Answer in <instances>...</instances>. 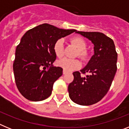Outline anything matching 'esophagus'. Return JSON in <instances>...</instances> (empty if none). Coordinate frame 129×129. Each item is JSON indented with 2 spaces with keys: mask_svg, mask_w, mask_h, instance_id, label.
Masks as SVG:
<instances>
[{
  "mask_svg": "<svg viewBox=\"0 0 129 129\" xmlns=\"http://www.w3.org/2000/svg\"><path fill=\"white\" fill-rule=\"evenodd\" d=\"M67 73V72L66 71V70H63V71H62V74H66Z\"/></svg>",
  "mask_w": 129,
  "mask_h": 129,
  "instance_id": "1",
  "label": "esophagus"
}]
</instances>
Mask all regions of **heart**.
Listing matches in <instances>:
<instances>
[{"mask_svg":"<svg viewBox=\"0 0 129 129\" xmlns=\"http://www.w3.org/2000/svg\"><path fill=\"white\" fill-rule=\"evenodd\" d=\"M70 41L77 49L76 55L79 56L83 61H87L89 58V53L86 50V43L83 38L80 37H74L70 39ZM53 51L58 57L61 58L64 55V39L60 38L55 42L53 44ZM58 67L62 68L66 71H72L81 67V62L77 59L63 58L57 62Z\"/></svg>","mask_w":129,"mask_h":129,"instance_id":"obj_1","label":"heart"}]
</instances>
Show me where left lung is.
Masks as SVG:
<instances>
[{
    "label": "left lung",
    "mask_w": 129,
    "mask_h": 129,
    "mask_svg": "<svg viewBox=\"0 0 129 129\" xmlns=\"http://www.w3.org/2000/svg\"><path fill=\"white\" fill-rule=\"evenodd\" d=\"M94 45V55L87 65L73 73L74 81L68 87L70 98L80 105H91L102 100L110 89L117 71L118 53L113 40L100 32L77 31ZM89 75L81 77V73Z\"/></svg>",
    "instance_id": "8db88e82"
}]
</instances>
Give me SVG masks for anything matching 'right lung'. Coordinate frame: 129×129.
Listing matches in <instances>:
<instances>
[{"label":"right lung","instance_id":"1","mask_svg":"<svg viewBox=\"0 0 129 129\" xmlns=\"http://www.w3.org/2000/svg\"><path fill=\"white\" fill-rule=\"evenodd\" d=\"M76 29H63L43 24L25 33L15 50L13 72L20 93L29 101H43L52 94L54 82L62 68L53 67V44Z\"/></svg>","mask_w":129,"mask_h":129}]
</instances>
